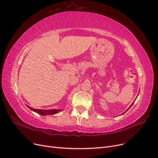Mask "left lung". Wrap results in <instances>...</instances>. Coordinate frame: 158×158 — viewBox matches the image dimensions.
Listing matches in <instances>:
<instances>
[{"instance_id": "8db88e82", "label": "left lung", "mask_w": 158, "mask_h": 158, "mask_svg": "<svg viewBox=\"0 0 158 158\" xmlns=\"http://www.w3.org/2000/svg\"><path fill=\"white\" fill-rule=\"evenodd\" d=\"M134 102H133V103H132V105H131V106H132V105H133V104H134ZM131 106H130V107H129V108H128V109H129V108H130V107H131ZM123 114H124V113H123Z\"/></svg>"}]
</instances>
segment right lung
<instances>
[{"label":"right lung","mask_w":158,"mask_h":158,"mask_svg":"<svg viewBox=\"0 0 158 158\" xmlns=\"http://www.w3.org/2000/svg\"><path fill=\"white\" fill-rule=\"evenodd\" d=\"M32 111L35 112L40 115H53L55 114H57L59 112L62 111L63 110H58V109H51V110H41V109H35L29 106H27Z\"/></svg>","instance_id":"add662e5"}]
</instances>
